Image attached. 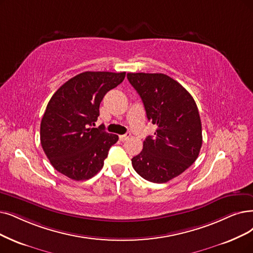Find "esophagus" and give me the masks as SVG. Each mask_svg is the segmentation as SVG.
Returning a JSON list of instances; mask_svg holds the SVG:
<instances>
[{
	"label": "esophagus",
	"instance_id": "esophagus-1",
	"mask_svg": "<svg viewBox=\"0 0 253 253\" xmlns=\"http://www.w3.org/2000/svg\"><path fill=\"white\" fill-rule=\"evenodd\" d=\"M129 136H130V135L127 133V134H126V135H121V136H119V139H120V141H123V142H125V141L128 140Z\"/></svg>",
	"mask_w": 253,
	"mask_h": 253
}]
</instances>
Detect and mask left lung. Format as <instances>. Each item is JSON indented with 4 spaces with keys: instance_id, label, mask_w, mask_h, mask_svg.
<instances>
[{
    "instance_id": "8db88e82",
    "label": "left lung",
    "mask_w": 253,
    "mask_h": 253,
    "mask_svg": "<svg viewBox=\"0 0 253 253\" xmlns=\"http://www.w3.org/2000/svg\"><path fill=\"white\" fill-rule=\"evenodd\" d=\"M142 99L146 116L158 128L132 159L136 172L151 183L163 184L184 172L197 159L203 130L194 98L164 74H127Z\"/></svg>"
}]
</instances>
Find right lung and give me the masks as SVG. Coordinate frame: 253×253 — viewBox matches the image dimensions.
Returning a JSON list of instances; mask_svg holds the SVG:
<instances>
[{
    "label": "right lung",
    "instance_id": "add662e5",
    "mask_svg": "<svg viewBox=\"0 0 253 253\" xmlns=\"http://www.w3.org/2000/svg\"><path fill=\"white\" fill-rule=\"evenodd\" d=\"M126 73L85 72L54 93L40 124V142L50 164L75 180L94 176L103 168L118 136L104 126L91 127L105 94L125 80Z\"/></svg>",
    "mask_w": 253,
    "mask_h": 253
}]
</instances>
